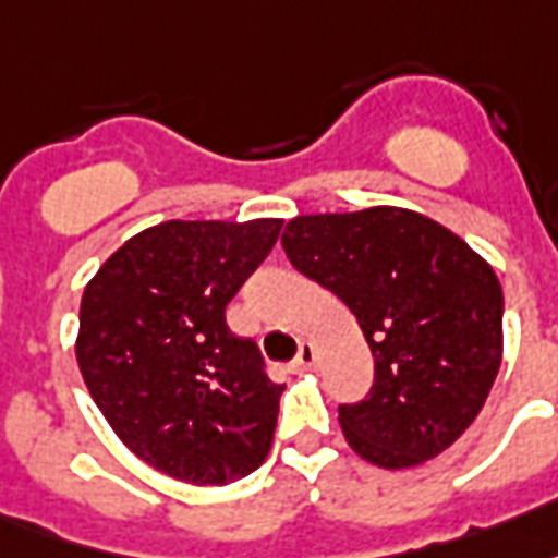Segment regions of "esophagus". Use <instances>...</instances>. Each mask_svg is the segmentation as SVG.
<instances>
[{
	"label": "esophagus",
	"instance_id": "34e87169",
	"mask_svg": "<svg viewBox=\"0 0 558 558\" xmlns=\"http://www.w3.org/2000/svg\"><path fill=\"white\" fill-rule=\"evenodd\" d=\"M315 360H318V348H315V344H312V341H303V344H300V351H296V356H294V368L296 372H303V368H312V365H315Z\"/></svg>",
	"mask_w": 558,
	"mask_h": 558
}]
</instances>
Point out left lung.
I'll use <instances>...</instances> for the list:
<instances>
[{"label":"left lung","instance_id":"8db88e82","mask_svg":"<svg viewBox=\"0 0 558 558\" xmlns=\"http://www.w3.org/2000/svg\"><path fill=\"white\" fill-rule=\"evenodd\" d=\"M282 250L341 296L372 348L368 396L339 408L351 449L386 470L449 449L478 416L502 360V288L490 264L404 207L296 217Z\"/></svg>","mask_w":558,"mask_h":558}]
</instances>
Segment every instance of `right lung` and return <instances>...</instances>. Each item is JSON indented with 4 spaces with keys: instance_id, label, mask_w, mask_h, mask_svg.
Wrapping results in <instances>:
<instances>
[{
    "instance_id": "right-lung-1",
    "label": "right lung",
    "mask_w": 558,
    "mask_h": 558,
    "mask_svg": "<svg viewBox=\"0 0 558 558\" xmlns=\"http://www.w3.org/2000/svg\"><path fill=\"white\" fill-rule=\"evenodd\" d=\"M282 219L160 222L88 282L80 372L121 442L190 485H229L270 451L284 386L226 306L270 255Z\"/></svg>"
}]
</instances>
